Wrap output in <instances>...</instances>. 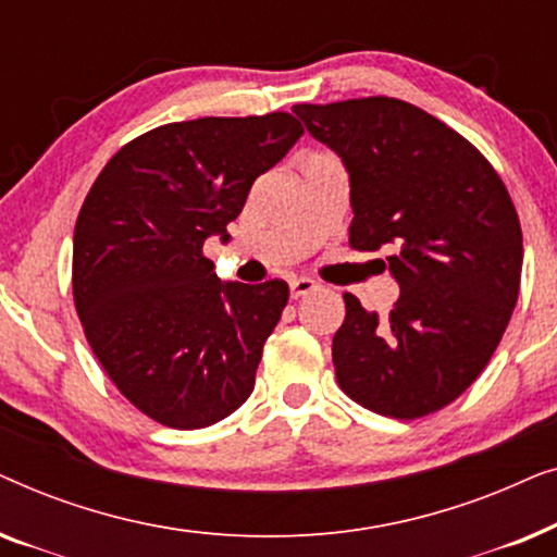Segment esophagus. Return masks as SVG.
Wrapping results in <instances>:
<instances>
[{
  "instance_id": "34e87169",
  "label": "esophagus",
  "mask_w": 557,
  "mask_h": 557,
  "mask_svg": "<svg viewBox=\"0 0 557 557\" xmlns=\"http://www.w3.org/2000/svg\"><path fill=\"white\" fill-rule=\"evenodd\" d=\"M317 281L311 278H294L292 281V299H301V296H307L311 292H317Z\"/></svg>"
}]
</instances>
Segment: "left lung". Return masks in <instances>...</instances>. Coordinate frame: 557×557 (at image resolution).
<instances>
[{
    "instance_id": "left-lung-1",
    "label": "left lung",
    "mask_w": 557,
    "mask_h": 557,
    "mask_svg": "<svg viewBox=\"0 0 557 557\" xmlns=\"http://www.w3.org/2000/svg\"><path fill=\"white\" fill-rule=\"evenodd\" d=\"M294 113L347 166L349 246L391 250L400 286L387 319L345 294L337 383L380 416L441 410L486 368L512 317L522 273L512 197L474 144L413 103L370 96Z\"/></svg>"
}]
</instances>
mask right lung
I'll return each mask as SVG.
<instances>
[{
	"label": "right lung",
	"instance_id": "right-lung-1",
	"mask_svg": "<svg viewBox=\"0 0 557 557\" xmlns=\"http://www.w3.org/2000/svg\"><path fill=\"white\" fill-rule=\"evenodd\" d=\"M301 134L284 111L164 124L121 147L86 195L75 309L106 375L151 421L205 429L253 391L288 286L223 284L202 246L227 240L258 174Z\"/></svg>",
	"mask_w": 557,
	"mask_h": 557
}]
</instances>
